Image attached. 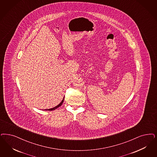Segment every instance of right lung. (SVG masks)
<instances>
[{
  "label": "right lung",
  "instance_id": "add662e5",
  "mask_svg": "<svg viewBox=\"0 0 157 157\" xmlns=\"http://www.w3.org/2000/svg\"><path fill=\"white\" fill-rule=\"evenodd\" d=\"M64 97L63 98V100L61 101V102L59 103V105H57V106H56V107H54L53 108H50V109H44V110H49V111H53V110H54V109H57V108H59V106H61V105H62V104L63 103V101H64Z\"/></svg>",
  "mask_w": 157,
  "mask_h": 157
}]
</instances>
